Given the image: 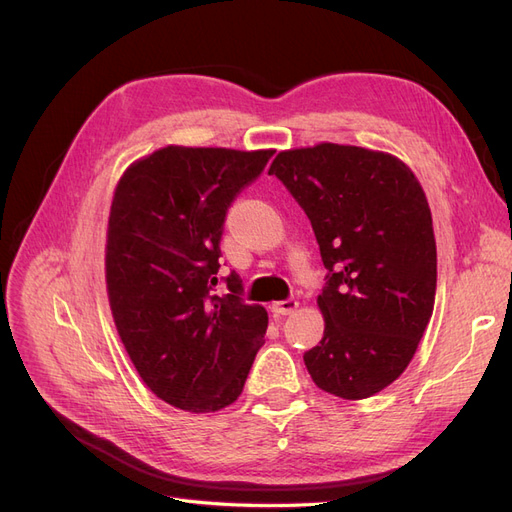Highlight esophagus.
Segmentation results:
<instances>
[{
  "mask_svg": "<svg viewBox=\"0 0 512 512\" xmlns=\"http://www.w3.org/2000/svg\"><path fill=\"white\" fill-rule=\"evenodd\" d=\"M297 307H299V301H297V299H286V301L273 303V312H275L277 316H288V314H292Z\"/></svg>",
  "mask_w": 512,
  "mask_h": 512,
  "instance_id": "esophagus-1",
  "label": "esophagus"
}]
</instances>
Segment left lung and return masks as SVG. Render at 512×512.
I'll return each mask as SVG.
<instances>
[{
	"instance_id": "left-lung-1",
	"label": "left lung",
	"mask_w": 512,
	"mask_h": 512,
	"mask_svg": "<svg viewBox=\"0 0 512 512\" xmlns=\"http://www.w3.org/2000/svg\"><path fill=\"white\" fill-rule=\"evenodd\" d=\"M280 179L312 222L327 284L324 337L303 354L318 389L365 399L395 382L436 301L438 256L421 183L399 158L320 143L275 156Z\"/></svg>"
}]
</instances>
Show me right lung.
Wrapping results in <instances>:
<instances>
[{"label":"right lung","mask_w":512,"mask_h":512,"mask_svg":"<svg viewBox=\"0 0 512 512\" xmlns=\"http://www.w3.org/2000/svg\"><path fill=\"white\" fill-rule=\"evenodd\" d=\"M273 149L168 145L117 183L106 232V290L130 361L166 404L218 412L235 401L269 316L241 299V277L215 294L226 211Z\"/></svg>","instance_id":"add662e5"}]
</instances>
